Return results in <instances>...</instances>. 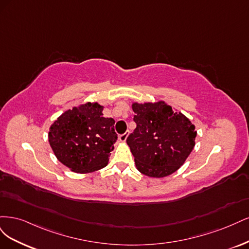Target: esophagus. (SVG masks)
Listing matches in <instances>:
<instances>
[{
    "label": "esophagus",
    "mask_w": 249,
    "mask_h": 249,
    "mask_svg": "<svg viewBox=\"0 0 249 249\" xmlns=\"http://www.w3.org/2000/svg\"><path fill=\"white\" fill-rule=\"evenodd\" d=\"M127 136H128V134L127 133H123V134H121L119 136V141L120 142H125L126 140H127Z\"/></svg>",
    "instance_id": "34e87169"
}]
</instances>
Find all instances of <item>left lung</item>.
<instances>
[{
	"instance_id": "obj_1",
	"label": "left lung",
	"mask_w": 249,
	"mask_h": 249,
	"mask_svg": "<svg viewBox=\"0 0 249 249\" xmlns=\"http://www.w3.org/2000/svg\"><path fill=\"white\" fill-rule=\"evenodd\" d=\"M132 109L136 128L126 142L136 168L152 178H163L178 171L195 148V125L164 101L134 102Z\"/></svg>"
}]
</instances>
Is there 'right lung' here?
Wrapping results in <instances>:
<instances>
[{
	"instance_id": "right-lung-1",
	"label": "right lung",
	"mask_w": 249,
	"mask_h": 249,
	"mask_svg": "<svg viewBox=\"0 0 249 249\" xmlns=\"http://www.w3.org/2000/svg\"><path fill=\"white\" fill-rule=\"evenodd\" d=\"M103 107L87 102L66 110L52 124L49 142L55 157L72 172L87 174L107 165L118 135Z\"/></svg>"
}]
</instances>
